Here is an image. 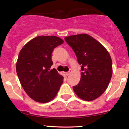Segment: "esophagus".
Segmentation results:
<instances>
[{
  "instance_id": "obj_1",
  "label": "esophagus",
  "mask_w": 129,
  "mask_h": 129,
  "mask_svg": "<svg viewBox=\"0 0 129 129\" xmlns=\"http://www.w3.org/2000/svg\"><path fill=\"white\" fill-rule=\"evenodd\" d=\"M71 73H72V70H70V71H69V72H66V75H69L70 74H71Z\"/></svg>"
}]
</instances>
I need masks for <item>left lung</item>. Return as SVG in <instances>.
Returning <instances> with one entry per match:
<instances>
[{
    "label": "left lung",
    "instance_id": "left-lung-1",
    "mask_svg": "<svg viewBox=\"0 0 129 129\" xmlns=\"http://www.w3.org/2000/svg\"><path fill=\"white\" fill-rule=\"evenodd\" d=\"M81 66V78L73 87L79 98L86 101L96 99L107 88L112 75L110 54L100 42L85 34L65 37Z\"/></svg>",
    "mask_w": 129,
    "mask_h": 129
}]
</instances>
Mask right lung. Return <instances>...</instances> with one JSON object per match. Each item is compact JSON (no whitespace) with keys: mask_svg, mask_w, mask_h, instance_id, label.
Masks as SVG:
<instances>
[{"mask_svg":"<svg viewBox=\"0 0 129 129\" xmlns=\"http://www.w3.org/2000/svg\"><path fill=\"white\" fill-rule=\"evenodd\" d=\"M63 43L56 36H38L27 42L19 53L16 71L23 89L34 101L46 103L56 96L63 80L53 65L52 53Z\"/></svg>","mask_w":129,"mask_h":129,"instance_id":"right-lung-1","label":"right lung"}]
</instances>
